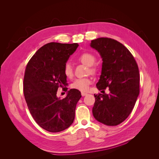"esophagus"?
<instances>
[{"label":"esophagus","mask_w":159,"mask_h":159,"mask_svg":"<svg viewBox=\"0 0 159 159\" xmlns=\"http://www.w3.org/2000/svg\"><path fill=\"white\" fill-rule=\"evenodd\" d=\"M88 95V93H84V92H81V95H82V96H85V95Z\"/></svg>","instance_id":"obj_1"}]
</instances>
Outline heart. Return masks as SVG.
<instances>
[{"label": "heart", "mask_w": 159, "mask_h": 159, "mask_svg": "<svg viewBox=\"0 0 159 159\" xmlns=\"http://www.w3.org/2000/svg\"><path fill=\"white\" fill-rule=\"evenodd\" d=\"M78 60L82 64L90 67L89 71L91 74H95L97 72V69L94 67H92L96 61V58L93 54L88 52L84 53V54H81L79 56ZM64 73L67 78H71L73 77V68H72L71 64L66 63L65 64L64 68ZM91 82H92V81L89 78L76 79L71 84V87L73 89L80 91L81 92H85L88 90L89 85L91 84Z\"/></svg>", "instance_id": "heart-1"}]
</instances>
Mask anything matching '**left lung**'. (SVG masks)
Masks as SVG:
<instances>
[{
	"label": "left lung",
	"instance_id": "8db88e82",
	"mask_svg": "<svg viewBox=\"0 0 159 159\" xmlns=\"http://www.w3.org/2000/svg\"><path fill=\"white\" fill-rule=\"evenodd\" d=\"M90 46L99 52L103 60L97 88L109 90L108 94H94L93 115L106 125H117L131 113L139 94L137 64L125 46L111 38H97L91 40Z\"/></svg>",
	"mask_w": 159,
	"mask_h": 159
}]
</instances>
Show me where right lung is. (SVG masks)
I'll use <instances>...</instances> for the list:
<instances>
[{"label": "right lung", "instance_id": "right-lung-1", "mask_svg": "<svg viewBox=\"0 0 159 159\" xmlns=\"http://www.w3.org/2000/svg\"><path fill=\"white\" fill-rule=\"evenodd\" d=\"M78 46L77 43H48L35 53L26 66L24 95L32 117L47 131H62L74 122L81 92L71 89L62 99L56 94L59 88H67L64 68Z\"/></svg>", "mask_w": 159, "mask_h": 159}]
</instances>
